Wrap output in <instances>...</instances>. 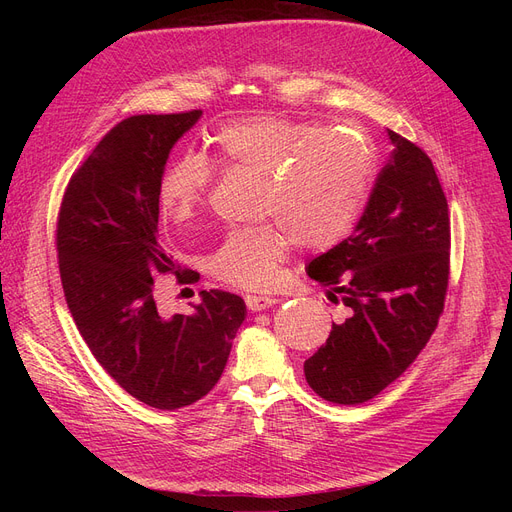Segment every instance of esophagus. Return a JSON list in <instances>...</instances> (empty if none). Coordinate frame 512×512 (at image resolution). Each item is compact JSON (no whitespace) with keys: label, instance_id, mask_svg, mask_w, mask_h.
Here are the masks:
<instances>
[{"label":"esophagus","instance_id":"obj_1","mask_svg":"<svg viewBox=\"0 0 512 512\" xmlns=\"http://www.w3.org/2000/svg\"><path fill=\"white\" fill-rule=\"evenodd\" d=\"M245 303L249 307V311H263L267 307H272L278 303L276 297H261V294H247Z\"/></svg>","mask_w":512,"mask_h":512}]
</instances>
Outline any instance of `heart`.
Listing matches in <instances>:
<instances>
[{
    "instance_id": "obj_1",
    "label": "heart",
    "mask_w": 512,
    "mask_h": 512,
    "mask_svg": "<svg viewBox=\"0 0 512 512\" xmlns=\"http://www.w3.org/2000/svg\"><path fill=\"white\" fill-rule=\"evenodd\" d=\"M222 166L263 180V215L274 218L301 249L324 251L351 232L365 205L373 151L348 130H321L286 116H253L226 124L211 139ZM211 170L184 155L161 176L159 205L176 224L193 220L207 199ZM288 240L274 228L230 232L209 259L228 284L261 290L280 278Z\"/></svg>"
}]
</instances>
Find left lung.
<instances>
[{"label":"left lung","instance_id":"left-lung-1","mask_svg":"<svg viewBox=\"0 0 512 512\" xmlns=\"http://www.w3.org/2000/svg\"><path fill=\"white\" fill-rule=\"evenodd\" d=\"M388 139L390 159L353 234L307 267L346 307L305 361L307 384L336 405H359L400 378L444 309L450 218L442 184L415 143L394 130Z\"/></svg>","mask_w":512,"mask_h":512}]
</instances>
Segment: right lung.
Segmentation results:
<instances>
[{
  "instance_id": "obj_1",
  "label": "right lung",
  "mask_w": 512,
  "mask_h": 512,
  "mask_svg": "<svg viewBox=\"0 0 512 512\" xmlns=\"http://www.w3.org/2000/svg\"><path fill=\"white\" fill-rule=\"evenodd\" d=\"M201 116L122 120L72 174L58 215L60 276L80 336L120 388L161 411L193 405L218 384L247 315L224 290H201L191 315H164L155 301L153 278L178 267L159 245V182Z\"/></svg>"
}]
</instances>
